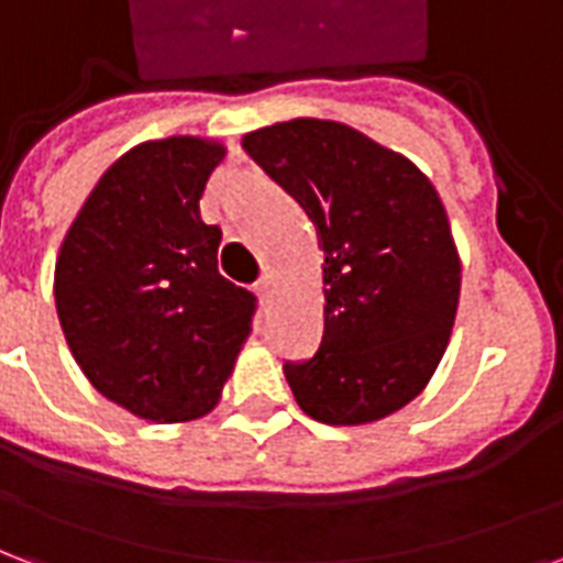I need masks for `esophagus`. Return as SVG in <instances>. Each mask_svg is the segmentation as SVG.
<instances>
[{
  "instance_id": "esophagus-1",
  "label": "esophagus",
  "mask_w": 563,
  "mask_h": 563,
  "mask_svg": "<svg viewBox=\"0 0 563 563\" xmlns=\"http://www.w3.org/2000/svg\"><path fill=\"white\" fill-rule=\"evenodd\" d=\"M255 290H258V296L264 299V302H269L273 299V294H276V285H273V276L269 273H264V276L255 282Z\"/></svg>"
}]
</instances>
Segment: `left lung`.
Wrapping results in <instances>:
<instances>
[{
    "instance_id": "obj_1",
    "label": "left lung",
    "mask_w": 563,
    "mask_h": 563,
    "mask_svg": "<svg viewBox=\"0 0 563 563\" xmlns=\"http://www.w3.org/2000/svg\"><path fill=\"white\" fill-rule=\"evenodd\" d=\"M243 150L302 205L322 250V343L285 364L296 402L329 426L399 411L429 385L459 311L461 258L438 190L334 120L267 125Z\"/></svg>"
}]
</instances>
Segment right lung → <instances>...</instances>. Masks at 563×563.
I'll return each mask as SVG.
<instances>
[{
  "instance_id": "1",
  "label": "right lung",
  "mask_w": 563,
  "mask_h": 563,
  "mask_svg": "<svg viewBox=\"0 0 563 563\" xmlns=\"http://www.w3.org/2000/svg\"><path fill=\"white\" fill-rule=\"evenodd\" d=\"M225 155L190 134L117 158L81 205L55 261V308L87 382L152 422L220 402L252 331L255 296L220 276V225L199 211Z\"/></svg>"
}]
</instances>
